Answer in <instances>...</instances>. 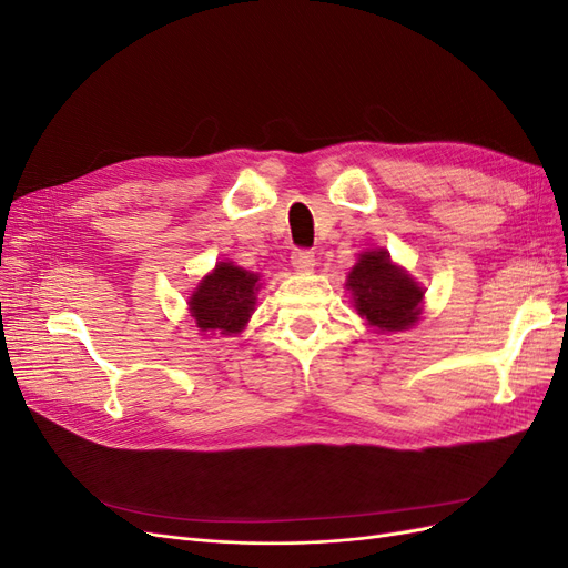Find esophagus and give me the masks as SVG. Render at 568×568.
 <instances>
[{"instance_id": "34e87169", "label": "esophagus", "mask_w": 568, "mask_h": 568, "mask_svg": "<svg viewBox=\"0 0 568 568\" xmlns=\"http://www.w3.org/2000/svg\"><path fill=\"white\" fill-rule=\"evenodd\" d=\"M291 265H294L298 272H307L315 267V253L311 248H296L291 253Z\"/></svg>"}]
</instances>
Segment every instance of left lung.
<instances>
[{"instance_id": "1", "label": "left lung", "mask_w": 568, "mask_h": 568, "mask_svg": "<svg viewBox=\"0 0 568 568\" xmlns=\"http://www.w3.org/2000/svg\"><path fill=\"white\" fill-rule=\"evenodd\" d=\"M355 311L382 332H400L419 317L424 291L395 267L386 251H367L348 274Z\"/></svg>"}]
</instances>
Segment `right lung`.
Returning <instances> with one entry per match:
<instances>
[{
    "label": "right lung",
    "instance_id": "obj_1",
    "mask_svg": "<svg viewBox=\"0 0 568 568\" xmlns=\"http://www.w3.org/2000/svg\"><path fill=\"white\" fill-rule=\"evenodd\" d=\"M255 291L257 277L253 272L220 263L209 277L201 280V286L189 301L196 326L220 334L242 332L253 313Z\"/></svg>",
    "mask_w": 568,
    "mask_h": 568
}]
</instances>
